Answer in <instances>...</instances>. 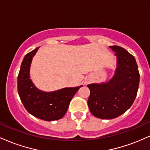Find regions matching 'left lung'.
<instances>
[{
	"instance_id": "8db88e82",
	"label": "left lung",
	"mask_w": 150,
	"mask_h": 150,
	"mask_svg": "<svg viewBox=\"0 0 150 150\" xmlns=\"http://www.w3.org/2000/svg\"><path fill=\"white\" fill-rule=\"evenodd\" d=\"M117 57L115 75L108 82L87 85V104L91 113L101 119H112L128 109L135 101L140 82L135 58L118 46H111Z\"/></svg>"
}]
</instances>
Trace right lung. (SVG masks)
Masks as SVG:
<instances>
[{
    "label": "right lung",
    "instance_id": "right-lung-1",
    "mask_svg": "<svg viewBox=\"0 0 150 150\" xmlns=\"http://www.w3.org/2000/svg\"><path fill=\"white\" fill-rule=\"evenodd\" d=\"M37 48L28 53L22 62L18 77V91L22 103L29 113L42 120L52 121L65 116L73 96L82 86L44 92L38 89L30 78V68Z\"/></svg>",
    "mask_w": 150,
    "mask_h": 150
}]
</instances>
